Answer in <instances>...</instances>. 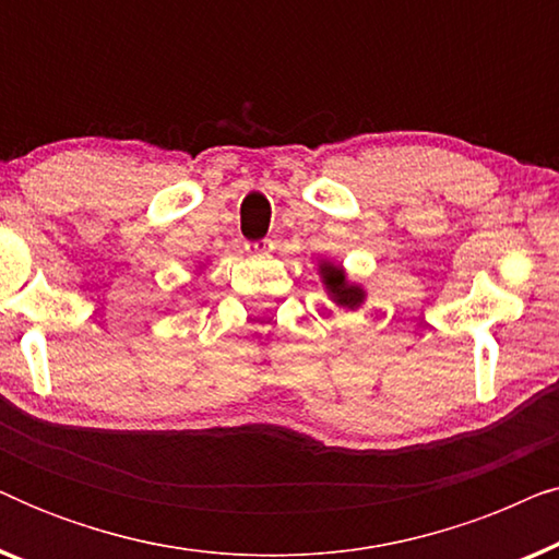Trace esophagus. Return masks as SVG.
<instances>
[{
  "mask_svg": "<svg viewBox=\"0 0 559 559\" xmlns=\"http://www.w3.org/2000/svg\"><path fill=\"white\" fill-rule=\"evenodd\" d=\"M274 249V241L272 239H264V241H254V243H247V251L249 254H270V251Z\"/></svg>",
  "mask_w": 559,
  "mask_h": 559,
  "instance_id": "1",
  "label": "esophagus"
}]
</instances>
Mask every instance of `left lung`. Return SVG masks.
Here are the masks:
<instances>
[{
  "label": "left lung",
  "mask_w": 559,
  "mask_h": 559,
  "mask_svg": "<svg viewBox=\"0 0 559 559\" xmlns=\"http://www.w3.org/2000/svg\"><path fill=\"white\" fill-rule=\"evenodd\" d=\"M320 277H323L325 289L333 295V300L338 302L341 308L354 310L364 302V289L358 285H350V282H346V272H343L341 266L323 262V264H320Z\"/></svg>",
  "instance_id": "obj_1"
}]
</instances>
